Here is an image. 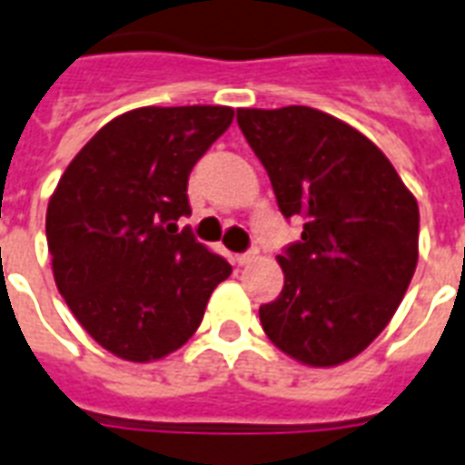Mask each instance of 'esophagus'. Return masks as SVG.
Here are the masks:
<instances>
[{
  "mask_svg": "<svg viewBox=\"0 0 465 465\" xmlns=\"http://www.w3.org/2000/svg\"><path fill=\"white\" fill-rule=\"evenodd\" d=\"M253 258H255V251H246V253L233 255V262H236V265H246V262H251Z\"/></svg>",
  "mask_w": 465,
  "mask_h": 465,
  "instance_id": "esophagus-1",
  "label": "esophagus"
}]
</instances>
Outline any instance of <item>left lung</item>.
Here are the masks:
<instances>
[{
    "instance_id": "left-lung-1",
    "label": "left lung",
    "mask_w": 465,
    "mask_h": 465,
    "mask_svg": "<svg viewBox=\"0 0 465 465\" xmlns=\"http://www.w3.org/2000/svg\"><path fill=\"white\" fill-rule=\"evenodd\" d=\"M236 120L284 219H304L302 239L277 255L284 287L261 306L262 331L311 367L352 360L411 284L418 203L381 149L328 113L239 108Z\"/></svg>"
}]
</instances>
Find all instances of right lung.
Here are the masks:
<instances>
[{
	"mask_svg": "<svg viewBox=\"0 0 465 465\" xmlns=\"http://www.w3.org/2000/svg\"><path fill=\"white\" fill-rule=\"evenodd\" d=\"M226 105L137 108L101 127L62 173L45 233L57 290L108 352L166 357L197 331L232 265L178 219L188 175L232 125Z\"/></svg>",
	"mask_w": 465,
	"mask_h": 465,
	"instance_id": "right-lung-1",
	"label": "right lung"
}]
</instances>
